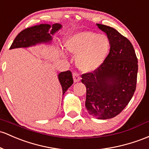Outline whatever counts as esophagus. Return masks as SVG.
<instances>
[{
  "mask_svg": "<svg viewBox=\"0 0 149 149\" xmlns=\"http://www.w3.org/2000/svg\"><path fill=\"white\" fill-rule=\"evenodd\" d=\"M73 81H74L75 83L78 82V81H81V76H80L79 74H78V73H76V72H75V73H73Z\"/></svg>",
  "mask_w": 149,
  "mask_h": 149,
  "instance_id": "obj_1",
  "label": "esophagus"
}]
</instances>
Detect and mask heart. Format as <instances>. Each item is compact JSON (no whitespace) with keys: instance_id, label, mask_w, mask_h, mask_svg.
<instances>
[{"instance_id":"1","label":"heart","mask_w":149,"mask_h":149,"mask_svg":"<svg viewBox=\"0 0 149 149\" xmlns=\"http://www.w3.org/2000/svg\"><path fill=\"white\" fill-rule=\"evenodd\" d=\"M111 47L109 37L86 31L71 36L66 42V49L76 56V66L83 72L97 69L108 55Z\"/></svg>"}]
</instances>
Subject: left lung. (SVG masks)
Here are the masks:
<instances>
[{
    "label": "left lung",
    "instance_id": "left-lung-1",
    "mask_svg": "<svg viewBox=\"0 0 149 149\" xmlns=\"http://www.w3.org/2000/svg\"><path fill=\"white\" fill-rule=\"evenodd\" d=\"M111 42L103 63L93 72L83 73L86 87V107L100 120L114 117L125 108L136 91L138 59L130 41L115 29L97 24Z\"/></svg>",
    "mask_w": 149,
    "mask_h": 149
}]
</instances>
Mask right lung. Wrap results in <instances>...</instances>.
<instances>
[{
	"mask_svg": "<svg viewBox=\"0 0 149 149\" xmlns=\"http://www.w3.org/2000/svg\"><path fill=\"white\" fill-rule=\"evenodd\" d=\"M61 24L56 23L51 26L48 24H41L28 27L20 32L15 37L10 49L19 47H29L42 42H49L56 31L61 28ZM58 80L61 85L63 94L73 83V76L70 71L61 72L58 74Z\"/></svg>",
	"mask_w": 149,
	"mask_h": 149,
	"instance_id": "obj_1",
	"label": "right lung"
}]
</instances>
